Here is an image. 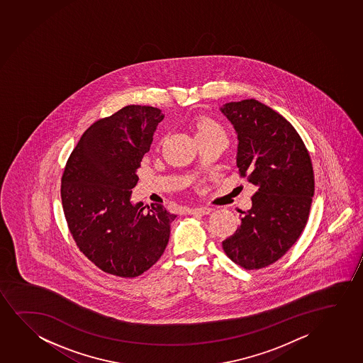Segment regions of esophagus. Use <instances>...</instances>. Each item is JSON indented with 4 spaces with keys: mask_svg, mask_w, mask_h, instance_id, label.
Listing matches in <instances>:
<instances>
[{
    "mask_svg": "<svg viewBox=\"0 0 363 363\" xmlns=\"http://www.w3.org/2000/svg\"><path fill=\"white\" fill-rule=\"evenodd\" d=\"M211 212H212V208L209 207H198L187 209V213L191 214V216H207Z\"/></svg>",
    "mask_w": 363,
    "mask_h": 363,
    "instance_id": "esophagus-1",
    "label": "esophagus"
}]
</instances>
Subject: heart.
I'll list each match as a JSON object with an SVG mask.
<instances>
[{
	"label": "heart",
	"instance_id": "heart-1",
	"mask_svg": "<svg viewBox=\"0 0 363 363\" xmlns=\"http://www.w3.org/2000/svg\"><path fill=\"white\" fill-rule=\"evenodd\" d=\"M196 134L197 137L204 135H216V134H225L224 129L211 118H201L196 122Z\"/></svg>",
	"mask_w": 363,
	"mask_h": 363
}]
</instances>
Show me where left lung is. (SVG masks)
Masks as SVG:
<instances>
[{
	"label": "left lung",
	"instance_id": "left-lung-1",
	"mask_svg": "<svg viewBox=\"0 0 363 363\" xmlns=\"http://www.w3.org/2000/svg\"><path fill=\"white\" fill-rule=\"evenodd\" d=\"M238 134L236 165L257 186L252 207L223 241L226 256L245 269L267 267L291 249L304 230L314 196L311 156L286 118L256 99L220 108Z\"/></svg>",
	"mask_w": 363,
	"mask_h": 363
}]
</instances>
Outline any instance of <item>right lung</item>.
<instances>
[{"instance_id": "add662e5", "label": "right lung", "mask_w": 363, "mask_h": 363, "mask_svg": "<svg viewBox=\"0 0 363 363\" xmlns=\"http://www.w3.org/2000/svg\"><path fill=\"white\" fill-rule=\"evenodd\" d=\"M164 119L151 106H125L89 127L62 177V202L76 245L104 272L140 276L164 254L176 216L132 204L138 167Z\"/></svg>"}]
</instances>
